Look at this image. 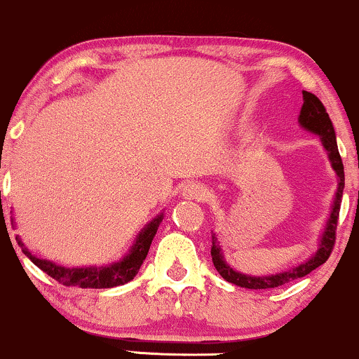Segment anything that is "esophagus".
Instances as JSON below:
<instances>
[{
  "mask_svg": "<svg viewBox=\"0 0 359 359\" xmlns=\"http://www.w3.org/2000/svg\"><path fill=\"white\" fill-rule=\"evenodd\" d=\"M181 195L187 200H195V201H205L208 198V190L200 183H187L181 190Z\"/></svg>",
  "mask_w": 359,
  "mask_h": 359,
  "instance_id": "1",
  "label": "esophagus"
}]
</instances>
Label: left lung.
I'll use <instances>...</instances> for the list:
<instances>
[{"label": "left lung", "mask_w": 359, "mask_h": 359, "mask_svg": "<svg viewBox=\"0 0 359 359\" xmlns=\"http://www.w3.org/2000/svg\"><path fill=\"white\" fill-rule=\"evenodd\" d=\"M304 104H302V110L299 115V123L304 130L312 132V134L319 135L322 147L327 152L329 163L334 169L337 176V190L334 195V201L331 207V213H329V219L325 222L324 232H322L319 239V248L304 263L292 266L285 271L273 273V275H245V273L237 271L231 264L225 261L222 245L220 241L217 239V233L213 232L212 236V261L213 266H215L219 275L227 280L229 283L237 285V287L249 288V290H264V288H276L281 285L290 283V281L297 280L309 275L310 271H313L316 268H319L320 264H324L327 261V257L331 256L334 243H336V227H337V219H339V210H341V200H342V190H344V166H342V159L339 156V149H337V140H336V132H334L332 122L329 118L327 111H325L324 104L320 103V100L317 98L312 93L304 91Z\"/></svg>", "instance_id": "8db88e82"}]
</instances>
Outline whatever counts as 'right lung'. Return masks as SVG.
Listing matches in <instances>:
<instances>
[{"label":"right lung","instance_id":"obj_1","mask_svg":"<svg viewBox=\"0 0 359 359\" xmlns=\"http://www.w3.org/2000/svg\"><path fill=\"white\" fill-rule=\"evenodd\" d=\"M164 212L156 215L151 222L146 224L135 236L134 244L130 245L128 252L116 263L107 264V266H83V268H66L55 264L54 261L42 259L32 255L27 249V245L22 243V239L17 236L18 245L22 248L23 255L30 257L32 263L35 266L47 273L50 278H54L59 283L66 285V287H79V288H114L118 285H126L139 273L142 266L144 259H146L149 248H151L152 239H154L156 232H158L159 224L163 222ZM15 225V222H13Z\"/></svg>","mask_w":359,"mask_h":359}]
</instances>
